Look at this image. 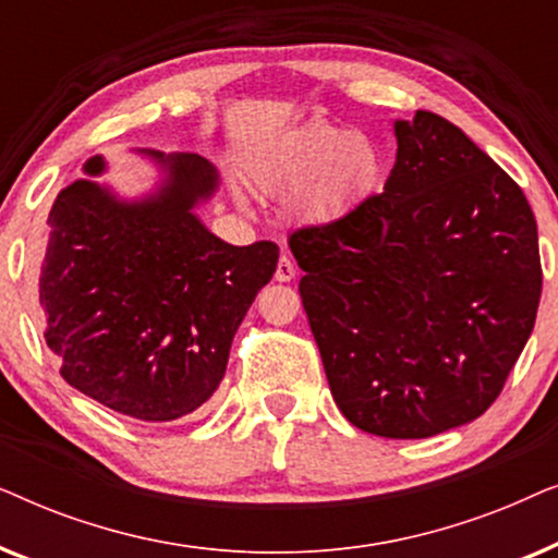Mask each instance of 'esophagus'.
<instances>
[{"mask_svg":"<svg viewBox=\"0 0 558 558\" xmlns=\"http://www.w3.org/2000/svg\"><path fill=\"white\" fill-rule=\"evenodd\" d=\"M294 274H296L294 262L287 254H281L279 262H277V271H274V279H277V281H292Z\"/></svg>","mask_w":558,"mask_h":558,"instance_id":"obj_1","label":"esophagus"}]
</instances>
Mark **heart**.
Masks as SVG:
<instances>
[{"mask_svg":"<svg viewBox=\"0 0 558 558\" xmlns=\"http://www.w3.org/2000/svg\"><path fill=\"white\" fill-rule=\"evenodd\" d=\"M378 170V149L368 136L315 121L258 159L251 174L264 190L302 182L294 193L300 213L312 220H332L368 193Z\"/></svg>","mask_w":558,"mask_h":558,"instance_id":"obj_1","label":"heart"}]
</instances>
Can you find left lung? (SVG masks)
<instances>
[{"label": "left lung", "instance_id": "obj_1", "mask_svg": "<svg viewBox=\"0 0 558 558\" xmlns=\"http://www.w3.org/2000/svg\"><path fill=\"white\" fill-rule=\"evenodd\" d=\"M396 165L289 248L332 399L357 429L426 439L485 414L536 323L538 228L523 190L432 111L396 121Z\"/></svg>", "mask_w": 558, "mask_h": 558}]
</instances>
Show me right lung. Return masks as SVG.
Returning a JSON list of instances; mask_svg holds the SVG:
<instances>
[{
	"label": "right lung",
	"mask_w": 558,
	"mask_h": 558,
	"mask_svg": "<svg viewBox=\"0 0 558 558\" xmlns=\"http://www.w3.org/2000/svg\"><path fill=\"white\" fill-rule=\"evenodd\" d=\"M149 155L170 178L142 203H119L90 180L60 190L37 292L68 384L124 416L174 422L216 393L279 246H231L195 218L218 185L208 159ZM86 172H104V159L90 157Z\"/></svg>",
	"instance_id": "right-lung-1"
}]
</instances>
